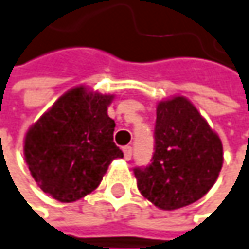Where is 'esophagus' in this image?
<instances>
[{"label":"esophagus","instance_id":"34e87169","mask_svg":"<svg viewBox=\"0 0 249 249\" xmlns=\"http://www.w3.org/2000/svg\"><path fill=\"white\" fill-rule=\"evenodd\" d=\"M122 152H124V158H125V161H130V159H131V155H133L131 146H125V147L122 149Z\"/></svg>","mask_w":249,"mask_h":249}]
</instances>
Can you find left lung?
<instances>
[{
  "label": "left lung",
  "mask_w": 249,
  "mask_h": 249,
  "mask_svg": "<svg viewBox=\"0 0 249 249\" xmlns=\"http://www.w3.org/2000/svg\"><path fill=\"white\" fill-rule=\"evenodd\" d=\"M223 167V144L184 96L158 102L152 164L136 168L137 187L155 207L173 211L201 199Z\"/></svg>",
  "instance_id": "obj_1"
}]
</instances>
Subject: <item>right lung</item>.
<instances>
[{
	"mask_svg": "<svg viewBox=\"0 0 249 249\" xmlns=\"http://www.w3.org/2000/svg\"><path fill=\"white\" fill-rule=\"evenodd\" d=\"M113 99L85 85L73 87L26 131L25 161L51 198L75 202L87 196L113 159L124 156L113 143L115 121L107 115Z\"/></svg>",
	"mask_w": 249,
	"mask_h": 249,
	"instance_id": "add662e5",
	"label": "right lung"
}]
</instances>
